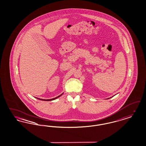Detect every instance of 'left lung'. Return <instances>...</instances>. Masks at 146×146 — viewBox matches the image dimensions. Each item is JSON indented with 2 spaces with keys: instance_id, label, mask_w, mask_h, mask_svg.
<instances>
[{
  "instance_id": "8db88e82",
  "label": "left lung",
  "mask_w": 146,
  "mask_h": 146,
  "mask_svg": "<svg viewBox=\"0 0 146 146\" xmlns=\"http://www.w3.org/2000/svg\"><path fill=\"white\" fill-rule=\"evenodd\" d=\"M111 97H110V98H111Z\"/></svg>"
}]
</instances>
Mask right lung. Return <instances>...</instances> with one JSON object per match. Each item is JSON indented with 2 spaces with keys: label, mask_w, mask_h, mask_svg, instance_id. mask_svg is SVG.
Returning a JSON list of instances; mask_svg holds the SVG:
<instances>
[{
  "label": "right lung",
  "mask_w": 146,
  "mask_h": 146,
  "mask_svg": "<svg viewBox=\"0 0 146 146\" xmlns=\"http://www.w3.org/2000/svg\"><path fill=\"white\" fill-rule=\"evenodd\" d=\"M63 93H62L61 95H59L58 96H57V97H55V98H52V99H47V100H45V99H41V98H38V100H42V101H52V100H56V98H58L59 97H60L62 95Z\"/></svg>",
  "instance_id": "obj_1"
}]
</instances>
